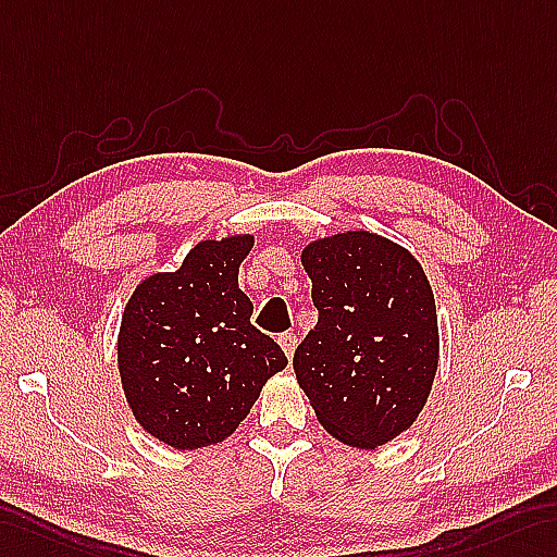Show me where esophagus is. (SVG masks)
Returning <instances> with one entry per match:
<instances>
[{
  "instance_id": "obj_1",
  "label": "esophagus",
  "mask_w": 557,
  "mask_h": 557,
  "mask_svg": "<svg viewBox=\"0 0 557 557\" xmlns=\"http://www.w3.org/2000/svg\"><path fill=\"white\" fill-rule=\"evenodd\" d=\"M278 345H281L283 351H286V357L293 359L295 347H297V335L295 333H281L278 335Z\"/></svg>"
}]
</instances>
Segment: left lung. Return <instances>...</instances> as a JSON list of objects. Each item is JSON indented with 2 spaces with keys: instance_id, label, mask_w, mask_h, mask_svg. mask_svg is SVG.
Wrapping results in <instances>:
<instances>
[{
  "instance_id": "obj_1",
  "label": "left lung",
  "mask_w": 557,
  "mask_h": 557,
  "mask_svg": "<svg viewBox=\"0 0 557 557\" xmlns=\"http://www.w3.org/2000/svg\"><path fill=\"white\" fill-rule=\"evenodd\" d=\"M302 264L319 309L293 369L321 425L375 449L413 425L440 361L435 295L416 257L377 234L309 243Z\"/></svg>"
}]
</instances>
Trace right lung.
<instances>
[{"label":"right lung","instance_id":"right-lung-1","mask_svg":"<svg viewBox=\"0 0 557 557\" xmlns=\"http://www.w3.org/2000/svg\"><path fill=\"white\" fill-rule=\"evenodd\" d=\"M252 236L202 240L172 274L141 281L125 307L117 366L134 418L174 449L232 435L286 355L250 323L238 267Z\"/></svg>","mask_w":557,"mask_h":557}]
</instances>
